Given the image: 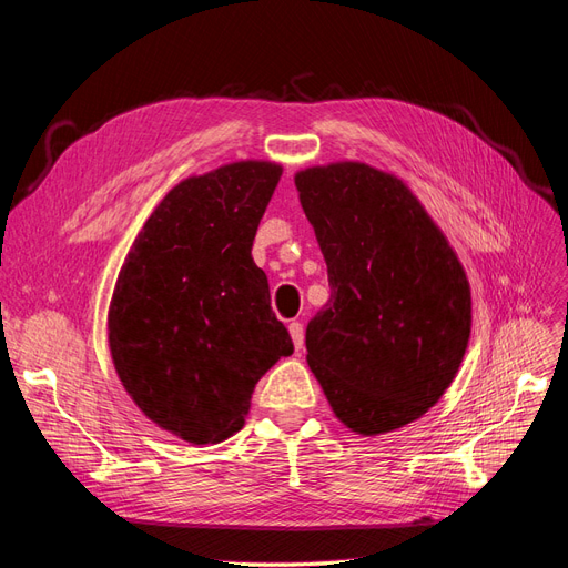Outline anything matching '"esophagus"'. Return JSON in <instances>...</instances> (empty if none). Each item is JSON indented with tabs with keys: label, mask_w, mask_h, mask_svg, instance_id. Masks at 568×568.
<instances>
[{
	"label": "esophagus",
	"mask_w": 568,
	"mask_h": 568,
	"mask_svg": "<svg viewBox=\"0 0 568 568\" xmlns=\"http://www.w3.org/2000/svg\"><path fill=\"white\" fill-rule=\"evenodd\" d=\"M288 334H291V341H294L296 351H301V348H303V343H305L303 324H301V322H291V324H288Z\"/></svg>",
	"instance_id": "1"
}]
</instances>
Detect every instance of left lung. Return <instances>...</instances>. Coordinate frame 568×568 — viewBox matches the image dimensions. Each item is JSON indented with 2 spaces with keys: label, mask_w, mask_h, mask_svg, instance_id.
<instances>
[{
  "label": "left lung",
  "mask_w": 568,
  "mask_h": 568,
  "mask_svg": "<svg viewBox=\"0 0 568 568\" xmlns=\"http://www.w3.org/2000/svg\"><path fill=\"white\" fill-rule=\"evenodd\" d=\"M296 186L332 286L307 322V365L334 415L357 434L419 419L467 351V274L398 178L334 163L301 170Z\"/></svg>",
  "instance_id": "obj_1"
}]
</instances>
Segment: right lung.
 <instances>
[{"label": "right lung", "mask_w": 568, "mask_h": 568, "mask_svg": "<svg viewBox=\"0 0 568 568\" xmlns=\"http://www.w3.org/2000/svg\"><path fill=\"white\" fill-rule=\"evenodd\" d=\"M282 178L267 161L180 182L120 267L109 311L115 372L144 415L194 443L244 426L257 379L294 353L251 248Z\"/></svg>", "instance_id": "1"}]
</instances>
